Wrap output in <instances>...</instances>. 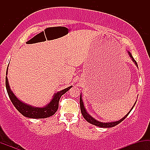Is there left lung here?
Wrapping results in <instances>:
<instances>
[{"mask_svg": "<svg viewBox=\"0 0 150 150\" xmlns=\"http://www.w3.org/2000/svg\"><path fill=\"white\" fill-rule=\"evenodd\" d=\"M128 52L129 56H130V57L131 58L132 61H133L134 63H135V64L136 66H137V68H138V65H137V63H136L135 60L134 59L133 57H132L131 53H130V51H128ZM136 101H137V100H136ZM136 101L135 102V104H134L133 106H132V107L131 108V109L130 110V111H129V112L127 113V114L125 115L124 117H123V118H122L121 119H120V120H116V121L107 122V123H106H106H104H104H103V122L99 121V120H96L95 118H93L92 116H90V115H89V113H87V110H86L85 106H84L83 100H82V93H81V94H80V104L81 113H82V116H83L84 118H85V119L87 120V121L88 122V123H91V124L94 125H96V126H98V127H100V128H111V127L116 126V125H118V123H120V122L123 121V120H124L125 118L128 116V114H129V113H130V111H132V108H133L134 106H135V104H136Z\"/></svg>", "mask_w": 150, "mask_h": 150, "instance_id": "1", "label": "left lung"}]
</instances>
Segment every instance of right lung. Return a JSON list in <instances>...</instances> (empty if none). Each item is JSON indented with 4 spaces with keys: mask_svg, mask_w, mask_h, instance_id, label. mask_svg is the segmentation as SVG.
Segmentation results:
<instances>
[{
    "mask_svg": "<svg viewBox=\"0 0 150 150\" xmlns=\"http://www.w3.org/2000/svg\"><path fill=\"white\" fill-rule=\"evenodd\" d=\"M8 66L6 70V87L8 92V96H9L10 101H12L13 104L16 108V109L24 116L30 118H45L53 116L55 113L57 111L58 108V102H59L61 96L64 94L65 92H68L69 89L71 88L73 86L67 87L63 90L59 91V92L55 93L53 94V98L50 101L49 104L43 107H37V106H32V105L27 104L23 102L18 99L13 93L12 89H10L9 82H8Z\"/></svg>",
    "mask_w": 150,
    "mask_h": 150,
    "instance_id": "add662e5",
    "label": "right lung"
}]
</instances>
